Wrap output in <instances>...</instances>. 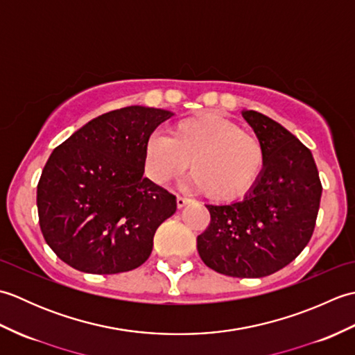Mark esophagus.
Returning <instances> with one entry per match:
<instances>
[{"label":"esophagus","instance_id":"obj_1","mask_svg":"<svg viewBox=\"0 0 355 355\" xmlns=\"http://www.w3.org/2000/svg\"><path fill=\"white\" fill-rule=\"evenodd\" d=\"M189 201H191L189 198L180 197V195H178V197H177V207H178V209H182V207H184V206H186L187 202H189Z\"/></svg>","mask_w":355,"mask_h":355}]
</instances>
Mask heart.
Returning <instances> with one entry per match:
<instances>
[{"label": "heart", "mask_w": 355, "mask_h": 355, "mask_svg": "<svg viewBox=\"0 0 355 355\" xmlns=\"http://www.w3.org/2000/svg\"><path fill=\"white\" fill-rule=\"evenodd\" d=\"M149 177L178 178L192 162L193 182L209 198L236 201L250 193L266 169V148L253 132L218 112L178 120L171 135L153 134L145 145Z\"/></svg>", "instance_id": "1"}]
</instances>
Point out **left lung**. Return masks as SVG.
Wrapping results in <instances>:
<instances>
[{
	"instance_id": "1",
	"label": "left lung",
	"mask_w": 355,
	"mask_h": 355,
	"mask_svg": "<svg viewBox=\"0 0 355 355\" xmlns=\"http://www.w3.org/2000/svg\"><path fill=\"white\" fill-rule=\"evenodd\" d=\"M243 117L266 148V169L244 200L206 206L210 224L197 248L218 273L263 277L288 266L311 239L322 184L302 141L258 111H243Z\"/></svg>"
}]
</instances>
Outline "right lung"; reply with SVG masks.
<instances>
[{"mask_svg":"<svg viewBox=\"0 0 355 355\" xmlns=\"http://www.w3.org/2000/svg\"><path fill=\"white\" fill-rule=\"evenodd\" d=\"M173 112L140 105L89 120L53 150L37 183L45 243L84 273L140 267L177 200L145 172V145Z\"/></svg>","mask_w":355,"mask_h":355,"instance_id":"obj_1","label":"right lung"}]
</instances>
